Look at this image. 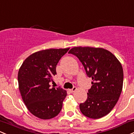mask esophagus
<instances>
[{"mask_svg":"<svg viewBox=\"0 0 134 134\" xmlns=\"http://www.w3.org/2000/svg\"><path fill=\"white\" fill-rule=\"evenodd\" d=\"M76 90H77V88H76V86H74V87H73L72 89H70L69 91L71 92V93H73V92H74Z\"/></svg>","mask_w":134,"mask_h":134,"instance_id":"1","label":"esophagus"}]
</instances>
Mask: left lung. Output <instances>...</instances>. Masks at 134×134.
I'll list each match as a JSON object with an SVG mask.
<instances>
[{
  "mask_svg": "<svg viewBox=\"0 0 134 134\" xmlns=\"http://www.w3.org/2000/svg\"><path fill=\"white\" fill-rule=\"evenodd\" d=\"M69 53L79 58L87 76L92 79L87 99L79 105L81 113L93 119L107 115L121 93L123 70L121 63L112 53L101 48L74 47Z\"/></svg>",
  "mask_w": 134,
  "mask_h": 134,
  "instance_id": "8db88e82",
  "label": "left lung"
}]
</instances>
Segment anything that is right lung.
<instances>
[{"label": "right lung", "instance_id": "right-lung-1", "mask_svg": "<svg viewBox=\"0 0 134 134\" xmlns=\"http://www.w3.org/2000/svg\"><path fill=\"white\" fill-rule=\"evenodd\" d=\"M69 48L49 49L34 53L25 60L18 74L19 90L29 111L35 116L49 120L58 115L67 92L51 88L56 67Z\"/></svg>", "mask_w": 134, "mask_h": 134}]
</instances>
